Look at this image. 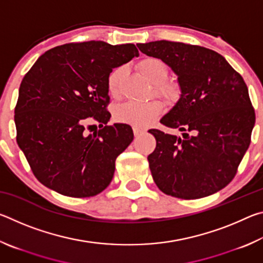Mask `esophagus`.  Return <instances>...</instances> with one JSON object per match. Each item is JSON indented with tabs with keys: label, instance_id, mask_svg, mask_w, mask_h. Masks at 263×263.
Listing matches in <instances>:
<instances>
[{
	"label": "esophagus",
	"instance_id": "1",
	"mask_svg": "<svg viewBox=\"0 0 263 263\" xmlns=\"http://www.w3.org/2000/svg\"><path fill=\"white\" fill-rule=\"evenodd\" d=\"M145 132V128L144 127H138V126H133V133H135V136L138 137L142 135V133Z\"/></svg>",
	"mask_w": 263,
	"mask_h": 263
}]
</instances>
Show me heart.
I'll return each instance as SVG.
<instances>
[{"instance_id":"heart-1","label":"heart","mask_w":263,"mask_h":263,"mask_svg":"<svg viewBox=\"0 0 263 263\" xmlns=\"http://www.w3.org/2000/svg\"><path fill=\"white\" fill-rule=\"evenodd\" d=\"M140 73L154 84V92L167 102H175L180 97V88L176 83L167 81L168 66L159 58L146 57L138 62ZM122 69L117 68L108 78V91L111 96H117L119 92V80ZM161 112V104L159 101H148L145 103L128 102L118 106L115 111V119L118 123L128 124L132 126L142 127L158 117Z\"/></svg>"}]
</instances>
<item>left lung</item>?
Wrapping results in <instances>:
<instances>
[{"label": "left lung", "instance_id": "left-lung-1", "mask_svg": "<svg viewBox=\"0 0 263 263\" xmlns=\"http://www.w3.org/2000/svg\"><path fill=\"white\" fill-rule=\"evenodd\" d=\"M172 67L181 99L160 121L183 138L148 131L157 147L148 164L158 188L181 199L206 197L234 179L251 144L255 111L243 79L219 53L191 44H137Z\"/></svg>", "mask_w": 263, "mask_h": 263}]
</instances>
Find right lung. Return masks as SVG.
Segmentation results:
<instances>
[{"label": "right lung", "mask_w": 263, "mask_h": 263, "mask_svg": "<svg viewBox=\"0 0 263 263\" xmlns=\"http://www.w3.org/2000/svg\"><path fill=\"white\" fill-rule=\"evenodd\" d=\"M138 55L133 44L69 43L46 51L25 74L15 106L16 140L41 183L77 198L110 184L133 131L127 124L106 125V82L114 68ZM94 121L100 128L88 134Z\"/></svg>", "instance_id": "1"}]
</instances>
